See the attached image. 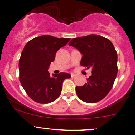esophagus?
<instances>
[{"mask_svg":"<svg viewBox=\"0 0 135 135\" xmlns=\"http://www.w3.org/2000/svg\"><path fill=\"white\" fill-rule=\"evenodd\" d=\"M75 76H76V74H71V77H72V78L75 77Z\"/></svg>","mask_w":135,"mask_h":135,"instance_id":"1","label":"esophagus"}]
</instances>
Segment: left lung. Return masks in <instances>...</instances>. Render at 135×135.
<instances>
[{
  "mask_svg": "<svg viewBox=\"0 0 135 135\" xmlns=\"http://www.w3.org/2000/svg\"><path fill=\"white\" fill-rule=\"evenodd\" d=\"M83 55L81 65L92 69L91 76L84 85L76 86L78 96L86 103H96L111 90L118 72V56L113 43L100 35L74 38L69 43Z\"/></svg>",
  "mask_w": 135,
  "mask_h": 135,
  "instance_id": "left-lung-1",
  "label": "left lung"
}]
</instances>
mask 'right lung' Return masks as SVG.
Segmentation results:
<instances>
[{"label": "right lung", "mask_w": 135, "mask_h": 135, "mask_svg": "<svg viewBox=\"0 0 135 135\" xmlns=\"http://www.w3.org/2000/svg\"><path fill=\"white\" fill-rule=\"evenodd\" d=\"M70 39L41 35L26 43L19 59V80L27 94L35 102L49 103L56 100L61 93L63 82L70 78L66 72L50 76V65L56 54Z\"/></svg>", "instance_id": "right-lung-1"}]
</instances>
